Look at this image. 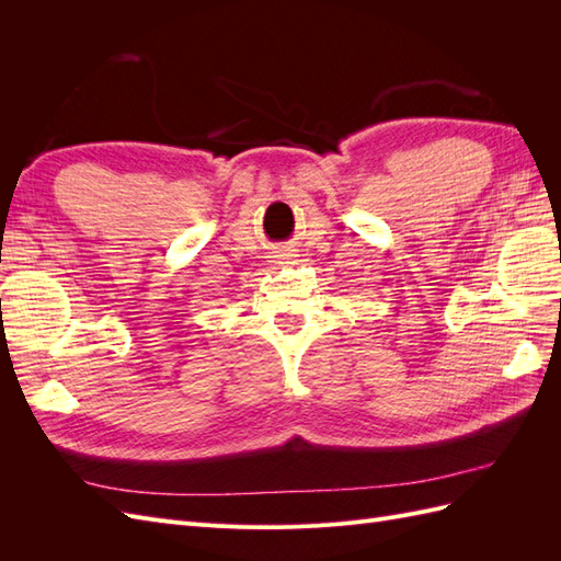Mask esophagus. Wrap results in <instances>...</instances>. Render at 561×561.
Segmentation results:
<instances>
[{"mask_svg":"<svg viewBox=\"0 0 561 561\" xmlns=\"http://www.w3.org/2000/svg\"><path fill=\"white\" fill-rule=\"evenodd\" d=\"M271 264L283 266V264H295L293 254H271Z\"/></svg>","mask_w":561,"mask_h":561,"instance_id":"1","label":"esophagus"}]
</instances>
